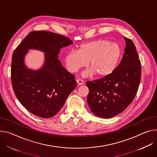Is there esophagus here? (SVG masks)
Returning <instances> with one entry per match:
<instances>
[{
  "label": "esophagus",
  "mask_w": 157,
  "mask_h": 157,
  "mask_svg": "<svg viewBox=\"0 0 157 157\" xmlns=\"http://www.w3.org/2000/svg\"><path fill=\"white\" fill-rule=\"evenodd\" d=\"M76 82H77V83H78V84L79 85V86H80V85L83 84V83H84V82L82 81V80H81V79H78L76 80Z\"/></svg>",
  "instance_id": "34e87169"
}]
</instances>
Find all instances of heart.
Segmentation results:
<instances>
[{"mask_svg":"<svg viewBox=\"0 0 157 157\" xmlns=\"http://www.w3.org/2000/svg\"><path fill=\"white\" fill-rule=\"evenodd\" d=\"M121 56L119 45L106 39H98L81 44L77 51H70L64 57L67 69L75 73L87 65L90 69L84 77L96 74L99 77L110 75L116 68Z\"/></svg>","mask_w":157,"mask_h":157,"instance_id":"obj_1","label":"heart"}]
</instances>
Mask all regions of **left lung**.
<instances>
[{
    "instance_id": "8db88e82",
    "label": "left lung",
    "mask_w": 157,
    "mask_h": 157,
    "mask_svg": "<svg viewBox=\"0 0 157 157\" xmlns=\"http://www.w3.org/2000/svg\"><path fill=\"white\" fill-rule=\"evenodd\" d=\"M123 58L113 72L103 78L86 82L88 104L98 117L109 118L123 112L135 98L141 79V62L133 41L124 37Z\"/></svg>"
}]
</instances>
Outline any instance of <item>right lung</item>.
Wrapping results in <instances>:
<instances>
[{"mask_svg":"<svg viewBox=\"0 0 157 157\" xmlns=\"http://www.w3.org/2000/svg\"><path fill=\"white\" fill-rule=\"evenodd\" d=\"M72 44L64 36L37 31L31 32L14 51L11 64L12 88L19 102L34 115L44 118L54 117L76 87L75 76L58 59L61 49ZM30 48L46 52L45 64L38 71L29 70L23 63Z\"/></svg>","mask_w":157,"mask_h":157,"instance_id":"add662e5","label":"right lung"}]
</instances>
